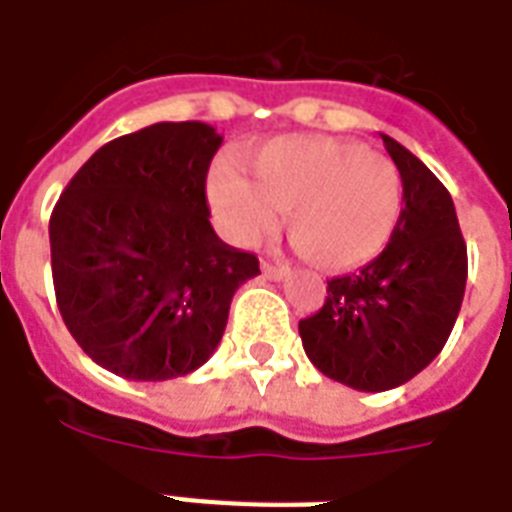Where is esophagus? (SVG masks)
I'll list each match as a JSON object with an SVG mask.
<instances>
[{
	"instance_id": "esophagus-1",
	"label": "esophagus",
	"mask_w": 512,
	"mask_h": 512,
	"mask_svg": "<svg viewBox=\"0 0 512 512\" xmlns=\"http://www.w3.org/2000/svg\"><path fill=\"white\" fill-rule=\"evenodd\" d=\"M263 273H265V279L281 281V279H287V276H289V265L271 263V260H263Z\"/></svg>"
}]
</instances>
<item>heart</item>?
<instances>
[{"mask_svg": "<svg viewBox=\"0 0 512 512\" xmlns=\"http://www.w3.org/2000/svg\"><path fill=\"white\" fill-rule=\"evenodd\" d=\"M209 201L236 239H257L287 215L292 247L340 271L380 255L396 231L404 185L385 154L335 138H276L241 159V177L217 172Z\"/></svg>", "mask_w": 512, "mask_h": 512, "instance_id": "b5f03b06", "label": "heart"}]
</instances>
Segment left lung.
<instances>
[{"label":"left lung","mask_w":512,"mask_h":512,"mask_svg":"<svg viewBox=\"0 0 512 512\" xmlns=\"http://www.w3.org/2000/svg\"><path fill=\"white\" fill-rule=\"evenodd\" d=\"M404 185L388 247L361 271L327 281L319 313L300 321L305 356L353 390L404 385L441 353L460 316L468 247L454 201L425 164L388 135Z\"/></svg>","instance_id":"1"}]
</instances>
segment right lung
<instances>
[{
	"label": "right lung",
	"mask_w": 512,
	"mask_h": 512,
	"mask_svg": "<svg viewBox=\"0 0 512 512\" xmlns=\"http://www.w3.org/2000/svg\"><path fill=\"white\" fill-rule=\"evenodd\" d=\"M223 138L159 122L82 164L50 217L60 316L87 356L140 382L183 377L223 340L236 289L260 273L209 223L207 170Z\"/></svg>",
	"instance_id": "1"
}]
</instances>
